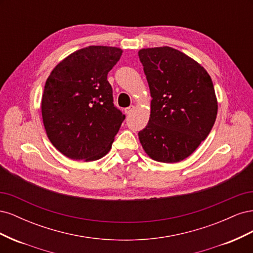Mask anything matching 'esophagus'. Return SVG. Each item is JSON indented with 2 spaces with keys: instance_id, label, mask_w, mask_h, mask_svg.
Here are the masks:
<instances>
[{
  "instance_id": "34e87169",
  "label": "esophagus",
  "mask_w": 253,
  "mask_h": 253,
  "mask_svg": "<svg viewBox=\"0 0 253 253\" xmlns=\"http://www.w3.org/2000/svg\"><path fill=\"white\" fill-rule=\"evenodd\" d=\"M134 110H135V106H134V105H131V106H128V108H126V109L125 110V112H126V115H131V114L134 112Z\"/></svg>"
}]
</instances>
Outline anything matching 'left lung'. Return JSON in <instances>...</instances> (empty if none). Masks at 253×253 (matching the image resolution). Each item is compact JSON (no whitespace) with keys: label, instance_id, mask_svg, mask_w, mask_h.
<instances>
[{"label":"left lung","instance_id":"obj_1","mask_svg":"<svg viewBox=\"0 0 253 253\" xmlns=\"http://www.w3.org/2000/svg\"><path fill=\"white\" fill-rule=\"evenodd\" d=\"M151 93L147 126L138 133L149 157L174 164L189 157L209 135L217 99L209 74L177 49L162 46L138 51Z\"/></svg>","mask_w":253,"mask_h":253}]
</instances>
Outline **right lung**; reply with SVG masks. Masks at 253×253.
I'll return each mask as SVG.
<instances>
[{"label": "right lung", "mask_w": 253, "mask_h": 253, "mask_svg": "<svg viewBox=\"0 0 253 253\" xmlns=\"http://www.w3.org/2000/svg\"><path fill=\"white\" fill-rule=\"evenodd\" d=\"M122 49L91 45L76 50L51 71L41 111L48 139L71 159L94 162L109 153L126 115L113 103L108 73Z\"/></svg>", "instance_id": "right-lung-1"}]
</instances>
